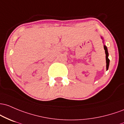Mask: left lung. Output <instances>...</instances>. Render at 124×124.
<instances>
[{"label":"left lung","mask_w":124,"mask_h":124,"mask_svg":"<svg viewBox=\"0 0 124 124\" xmlns=\"http://www.w3.org/2000/svg\"><path fill=\"white\" fill-rule=\"evenodd\" d=\"M104 50H105V54H106V62H107V70L108 69V67H109V58H108V50H107V48L106 46H104Z\"/></svg>","instance_id":"1"}]
</instances>
